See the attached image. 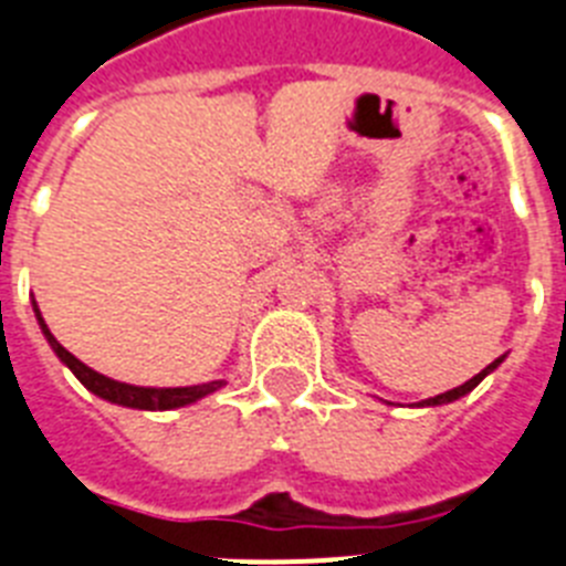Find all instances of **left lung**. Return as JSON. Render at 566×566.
<instances>
[{
  "mask_svg": "<svg viewBox=\"0 0 566 566\" xmlns=\"http://www.w3.org/2000/svg\"><path fill=\"white\" fill-rule=\"evenodd\" d=\"M504 357H506V355H501L499 360H492V364L486 366V369H481V371H478L475 378H470V380H467V384L455 386V389H449V392H443V395H434V398H427V400H421V403H418V407H443V403H452V400L463 398V395H470L472 389H475V386L481 384V380H484L486 375H490V371H495V369H499L501 364H504Z\"/></svg>",
  "mask_w": 566,
  "mask_h": 566,
  "instance_id": "1",
  "label": "left lung"
}]
</instances>
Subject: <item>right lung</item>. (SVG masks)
<instances>
[{"instance_id":"right-lung-1","label":"right lung","mask_w":566,"mask_h":566,"mask_svg":"<svg viewBox=\"0 0 566 566\" xmlns=\"http://www.w3.org/2000/svg\"><path fill=\"white\" fill-rule=\"evenodd\" d=\"M33 315H36V323H40L45 340L51 343L53 355L60 357L62 364L74 371L76 380H80L88 392H94L96 398L108 400V403H119V407H128V409H145V412H166V409H180V407H188V403H197L200 398H206V395L217 392V389H223L226 386V380H211V384H197V386H134V384H123V380L105 378V375H99V371H94L91 366L82 364L80 357L71 355V352H67L65 346L51 335V329H48V323L45 317H42L36 301H33Z\"/></svg>"}]
</instances>
